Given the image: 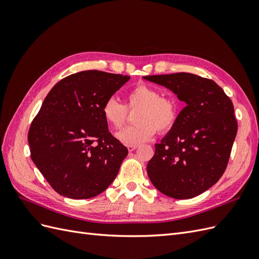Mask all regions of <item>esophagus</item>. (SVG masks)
<instances>
[{
    "instance_id": "1",
    "label": "esophagus",
    "mask_w": 259,
    "mask_h": 259,
    "mask_svg": "<svg viewBox=\"0 0 259 259\" xmlns=\"http://www.w3.org/2000/svg\"><path fill=\"white\" fill-rule=\"evenodd\" d=\"M137 148H138V146H137V145H128V146H127V149H128V151H130V152L136 150Z\"/></svg>"
}]
</instances>
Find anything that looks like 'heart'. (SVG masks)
<instances>
[{"instance_id":"1","label":"heart","mask_w":259,"mask_h":259,"mask_svg":"<svg viewBox=\"0 0 259 259\" xmlns=\"http://www.w3.org/2000/svg\"><path fill=\"white\" fill-rule=\"evenodd\" d=\"M128 111H136V124L119 133L117 138L126 145H138L150 139L155 131L165 134L173 128L178 120L179 107L174 98L162 96L160 90L138 84L127 93L125 105L111 97L101 108L104 120L115 131H120L127 123Z\"/></svg>"}]
</instances>
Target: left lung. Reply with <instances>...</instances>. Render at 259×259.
Masks as SVG:
<instances>
[{
    "instance_id": "left-lung-1",
    "label": "left lung",
    "mask_w": 259,
    "mask_h": 259,
    "mask_svg": "<svg viewBox=\"0 0 259 259\" xmlns=\"http://www.w3.org/2000/svg\"><path fill=\"white\" fill-rule=\"evenodd\" d=\"M145 80L173 91L187 106L149 161L153 186L174 199H191L215 185L226 170L238 122L231 99L213 80L178 72Z\"/></svg>"
}]
</instances>
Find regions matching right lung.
<instances>
[{"label": "right lung", "mask_w": 259, "mask_h": 259, "mask_svg": "<svg viewBox=\"0 0 259 259\" xmlns=\"http://www.w3.org/2000/svg\"><path fill=\"white\" fill-rule=\"evenodd\" d=\"M130 75L88 70L54 86L28 132L31 159L53 189L90 199L116 177L127 148L108 131L101 108Z\"/></svg>", "instance_id": "obj_1"}]
</instances>
